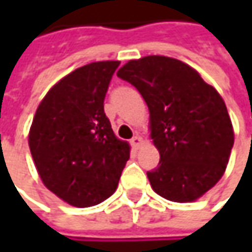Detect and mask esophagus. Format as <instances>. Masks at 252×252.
<instances>
[{
	"instance_id": "1",
	"label": "esophagus",
	"mask_w": 252,
	"mask_h": 252,
	"mask_svg": "<svg viewBox=\"0 0 252 252\" xmlns=\"http://www.w3.org/2000/svg\"><path fill=\"white\" fill-rule=\"evenodd\" d=\"M141 144H143V140H141L140 135H134V137L131 138V146H132L134 149H138Z\"/></svg>"
}]
</instances>
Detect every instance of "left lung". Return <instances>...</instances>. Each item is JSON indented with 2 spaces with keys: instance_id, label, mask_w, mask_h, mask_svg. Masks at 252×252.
<instances>
[{
  "instance_id": "obj_1",
  "label": "left lung",
  "mask_w": 252,
  "mask_h": 252,
  "mask_svg": "<svg viewBox=\"0 0 252 252\" xmlns=\"http://www.w3.org/2000/svg\"><path fill=\"white\" fill-rule=\"evenodd\" d=\"M117 76L149 106L160 155L158 168L147 172L152 188L171 201H195L222 178L233 147L222 96L185 63L160 55L128 61Z\"/></svg>"
}]
</instances>
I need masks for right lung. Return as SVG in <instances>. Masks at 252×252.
Segmentation results:
<instances>
[{
    "label": "right lung",
    "instance_id": "add662e5",
    "mask_svg": "<svg viewBox=\"0 0 252 252\" xmlns=\"http://www.w3.org/2000/svg\"><path fill=\"white\" fill-rule=\"evenodd\" d=\"M120 61L83 65L43 97L29 132V147L45 187L74 207L111 197L129 159L117 138L103 100Z\"/></svg>",
    "mask_w": 252,
    "mask_h": 252
}]
</instances>
